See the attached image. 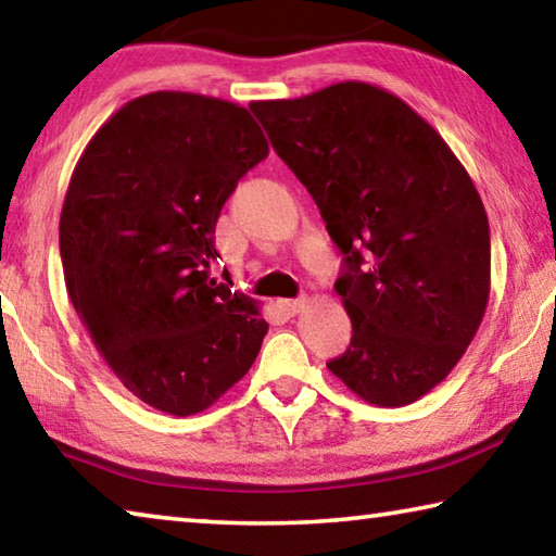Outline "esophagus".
Returning <instances> with one entry per match:
<instances>
[{
    "label": "esophagus",
    "instance_id": "1",
    "mask_svg": "<svg viewBox=\"0 0 556 556\" xmlns=\"http://www.w3.org/2000/svg\"><path fill=\"white\" fill-rule=\"evenodd\" d=\"M306 301L304 299H281L279 301V308L285 312L287 316H296L299 312H304Z\"/></svg>",
    "mask_w": 556,
    "mask_h": 556
}]
</instances>
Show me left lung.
Listing matches in <instances>:
<instances>
[{
    "mask_svg": "<svg viewBox=\"0 0 556 556\" xmlns=\"http://www.w3.org/2000/svg\"><path fill=\"white\" fill-rule=\"evenodd\" d=\"M250 110L343 252L336 291L353 338L326 368L378 407L417 402L466 353L491 294V230L464 164L370 83Z\"/></svg>",
    "mask_w": 556,
    "mask_h": 556,
    "instance_id": "left-lung-1",
    "label": "left lung"
}]
</instances>
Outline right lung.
Returning <instances> with one entry per match:
<instances>
[{
	"mask_svg": "<svg viewBox=\"0 0 556 556\" xmlns=\"http://www.w3.org/2000/svg\"><path fill=\"white\" fill-rule=\"evenodd\" d=\"M267 154L244 108L159 90L119 108L75 164L59 225L65 289L149 407L203 412L255 363L269 324L211 279V260L225 201Z\"/></svg>",
	"mask_w": 556,
	"mask_h": 556,
	"instance_id": "add662e5",
	"label": "right lung"
}]
</instances>
